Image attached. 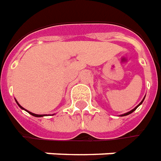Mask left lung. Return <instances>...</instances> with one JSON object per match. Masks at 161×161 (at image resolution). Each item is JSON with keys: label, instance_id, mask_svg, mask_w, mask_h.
Instances as JSON below:
<instances>
[{"label": "left lung", "instance_id": "left-lung-1", "mask_svg": "<svg viewBox=\"0 0 161 161\" xmlns=\"http://www.w3.org/2000/svg\"><path fill=\"white\" fill-rule=\"evenodd\" d=\"M144 98H145V97H144ZM144 98H143V99H142V101L141 102L140 104H139V105H137L136 107H135V108H134V109H133V110H131V111H129V112H127V113H124V114H122V115H120L121 117H124V116H127V115H130V113H132V112H133L134 111H136V108L138 107V106H139V105H142V102H143V100H144Z\"/></svg>", "mask_w": 161, "mask_h": 161}]
</instances>
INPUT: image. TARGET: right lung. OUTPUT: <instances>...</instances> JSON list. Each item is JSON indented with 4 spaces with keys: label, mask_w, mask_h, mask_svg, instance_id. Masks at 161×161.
I'll return each mask as SVG.
<instances>
[{
    "label": "right lung",
    "mask_w": 161,
    "mask_h": 161,
    "mask_svg": "<svg viewBox=\"0 0 161 161\" xmlns=\"http://www.w3.org/2000/svg\"><path fill=\"white\" fill-rule=\"evenodd\" d=\"M16 103L18 104V105H19V107L21 108V109H23V110H25V109H24V108L22 107V106H21V105H19V104L18 102L16 101ZM25 111H26V110H25ZM28 113H30V114H31V115H32V116H34V117H37V118H40V117H43V116H46V115H37V114H34V113H32V112H30V111H28Z\"/></svg>",
    "instance_id": "right-lung-1"
}]
</instances>
